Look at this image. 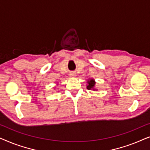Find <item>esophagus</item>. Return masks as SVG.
<instances>
[{
  "mask_svg": "<svg viewBox=\"0 0 150 150\" xmlns=\"http://www.w3.org/2000/svg\"><path fill=\"white\" fill-rule=\"evenodd\" d=\"M76 74L74 72H71L70 74H69V76L71 78H74V77H76Z\"/></svg>",
  "mask_w": 150,
  "mask_h": 150,
  "instance_id": "esophagus-1",
  "label": "esophagus"
}]
</instances>
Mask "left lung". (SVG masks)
Here are the masks:
<instances>
[{
  "label": "left lung",
  "mask_w": 150,
  "mask_h": 150,
  "mask_svg": "<svg viewBox=\"0 0 150 150\" xmlns=\"http://www.w3.org/2000/svg\"><path fill=\"white\" fill-rule=\"evenodd\" d=\"M87 89L88 90H93V91H97V89H96V81L93 79L87 80Z\"/></svg>",
  "instance_id": "obj_1"
}]
</instances>
